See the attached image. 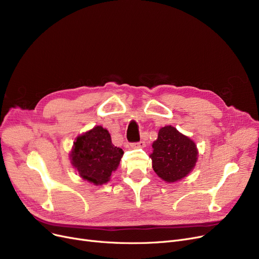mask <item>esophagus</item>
Masks as SVG:
<instances>
[{
  "label": "esophagus",
  "instance_id": "1",
  "mask_svg": "<svg viewBox=\"0 0 259 259\" xmlns=\"http://www.w3.org/2000/svg\"><path fill=\"white\" fill-rule=\"evenodd\" d=\"M130 146H131V148H143V147H145V142L140 141L137 143H131Z\"/></svg>",
  "mask_w": 259,
  "mask_h": 259
}]
</instances>
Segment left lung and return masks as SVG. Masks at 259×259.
<instances>
[{"label":"left lung","mask_w":259,"mask_h":259,"mask_svg":"<svg viewBox=\"0 0 259 259\" xmlns=\"http://www.w3.org/2000/svg\"><path fill=\"white\" fill-rule=\"evenodd\" d=\"M152 148V168L166 183L185 178L196 164L198 151L195 143L171 126L159 130Z\"/></svg>","instance_id":"left-lung-1"}]
</instances>
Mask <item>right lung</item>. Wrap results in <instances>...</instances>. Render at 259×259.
Here are the masks:
<instances>
[{"label": "right lung", "mask_w": 259, "mask_h": 259, "mask_svg": "<svg viewBox=\"0 0 259 259\" xmlns=\"http://www.w3.org/2000/svg\"><path fill=\"white\" fill-rule=\"evenodd\" d=\"M122 155V149L112 144L109 131L96 126L75 139L70 160L83 179L103 185L116 170Z\"/></svg>", "instance_id": "right-lung-1"}]
</instances>
